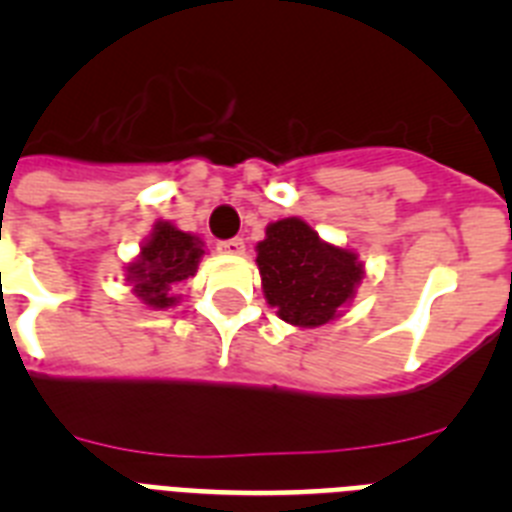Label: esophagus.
I'll return each mask as SVG.
<instances>
[{
    "label": "esophagus",
    "instance_id": "obj_1",
    "mask_svg": "<svg viewBox=\"0 0 512 512\" xmlns=\"http://www.w3.org/2000/svg\"><path fill=\"white\" fill-rule=\"evenodd\" d=\"M217 251L225 253V256H241L246 251V243H243V238H228V241L217 243Z\"/></svg>",
    "mask_w": 512,
    "mask_h": 512
}]
</instances>
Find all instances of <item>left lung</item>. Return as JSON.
Wrapping results in <instances>:
<instances>
[{"label": "left lung", "instance_id": "1", "mask_svg": "<svg viewBox=\"0 0 512 512\" xmlns=\"http://www.w3.org/2000/svg\"><path fill=\"white\" fill-rule=\"evenodd\" d=\"M256 251L266 302L277 307L284 323L300 328H318L338 318L364 277L354 251L320 241L300 217L271 223Z\"/></svg>", "mask_w": 512, "mask_h": 512}]
</instances>
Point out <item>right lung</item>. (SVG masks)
Masks as SVG:
<instances>
[{"label":"right lung","instance_id":"obj_1","mask_svg":"<svg viewBox=\"0 0 512 512\" xmlns=\"http://www.w3.org/2000/svg\"><path fill=\"white\" fill-rule=\"evenodd\" d=\"M202 253L205 248L197 235L184 233L171 223H156L140 256L128 266V282H133V292L148 307L164 310L176 305L169 289L194 277Z\"/></svg>","mask_w":512,"mask_h":512}]
</instances>
